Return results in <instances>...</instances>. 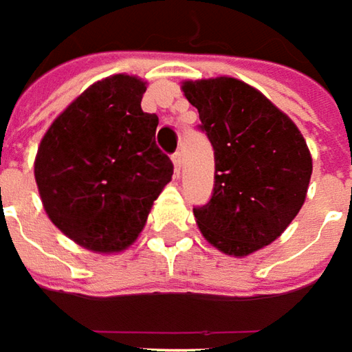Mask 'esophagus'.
<instances>
[{"instance_id":"esophagus-1","label":"esophagus","mask_w":352,"mask_h":352,"mask_svg":"<svg viewBox=\"0 0 352 352\" xmlns=\"http://www.w3.org/2000/svg\"><path fill=\"white\" fill-rule=\"evenodd\" d=\"M172 163H174V170H176V174H180V166H182V151L180 149L172 153Z\"/></svg>"}]
</instances>
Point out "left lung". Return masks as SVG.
<instances>
[{
	"instance_id": "8db88e82",
	"label": "left lung",
	"mask_w": 352,
	"mask_h": 352,
	"mask_svg": "<svg viewBox=\"0 0 352 352\" xmlns=\"http://www.w3.org/2000/svg\"><path fill=\"white\" fill-rule=\"evenodd\" d=\"M214 149L210 201L193 206L204 239L231 256L273 243L305 201L313 163L298 126L233 77L184 85Z\"/></svg>"
}]
</instances>
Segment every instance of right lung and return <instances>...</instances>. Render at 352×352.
Here are the masks:
<instances>
[{"mask_svg":"<svg viewBox=\"0 0 352 352\" xmlns=\"http://www.w3.org/2000/svg\"><path fill=\"white\" fill-rule=\"evenodd\" d=\"M146 83L98 81L51 124L36 159V182L51 221L94 252L136 241L174 164L157 148L159 117L142 109Z\"/></svg>","mask_w":352,"mask_h":352,"instance_id":"right-lung-1","label":"right lung"}]
</instances>
